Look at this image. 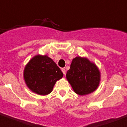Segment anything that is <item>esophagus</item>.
<instances>
[{
  "label": "esophagus",
  "instance_id": "obj_1",
  "mask_svg": "<svg viewBox=\"0 0 127 127\" xmlns=\"http://www.w3.org/2000/svg\"><path fill=\"white\" fill-rule=\"evenodd\" d=\"M62 73H64V75H65L66 71H65V69L64 68H62Z\"/></svg>",
  "mask_w": 127,
  "mask_h": 127
}]
</instances>
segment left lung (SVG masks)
<instances>
[{
    "mask_svg": "<svg viewBox=\"0 0 127 127\" xmlns=\"http://www.w3.org/2000/svg\"><path fill=\"white\" fill-rule=\"evenodd\" d=\"M66 77L76 94L84 95L97 88L100 81V72L94 64L86 58L78 56L73 60Z\"/></svg>",
    "mask_w": 127,
    "mask_h": 127,
    "instance_id": "1",
    "label": "left lung"
}]
</instances>
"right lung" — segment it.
Returning a JSON list of instances; mask_svg holds the SVG:
<instances>
[{"label":"right lung","mask_w":127,"mask_h":127,"mask_svg":"<svg viewBox=\"0 0 127 127\" xmlns=\"http://www.w3.org/2000/svg\"><path fill=\"white\" fill-rule=\"evenodd\" d=\"M63 75L58 66L46 55L34 56L24 71L27 86L33 92L41 95L50 94L56 82Z\"/></svg>","instance_id":"add662e5"}]
</instances>
